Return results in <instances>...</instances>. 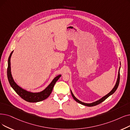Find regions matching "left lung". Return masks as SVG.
Here are the masks:
<instances>
[{"label":"left lung","instance_id":"1","mask_svg":"<svg viewBox=\"0 0 130 130\" xmlns=\"http://www.w3.org/2000/svg\"><path fill=\"white\" fill-rule=\"evenodd\" d=\"M120 64H121V63H120ZM120 70H119V71H118V74L117 80V82H116V84H115V87H114V88H113V89H112L111 91L109 93H108V94H107V95H106L105 96L103 97L102 98H101V99H99V100L96 101H95V102L92 103H91V104H87V103H84L82 102V101H80V100H78L76 98H75V97L74 96V94H73V93H72V91L71 90V94H72V97H73V99H74L76 101V102H77L78 103L80 104H82V105H84V106H88V107H92V106H96V105H98V104H99L101 103L102 102H103V101H104V100H105L107 98H108V97H109L110 95H111L112 94H113V93L115 92L116 90H117V88H118V85H119L120 80Z\"/></svg>","mask_w":130,"mask_h":130}]
</instances>
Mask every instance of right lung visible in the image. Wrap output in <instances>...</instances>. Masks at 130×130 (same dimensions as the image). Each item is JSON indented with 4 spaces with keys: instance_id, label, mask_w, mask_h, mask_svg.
I'll return each mask as SVG.
<instances>
[{
    "instance_id": "1",
    "label": "right lung",
    "mask_w": 130,
    "mask_h": 130,
    "mask_svg": "<svg viewBox=\"0 0 130 130\" xmlns=\"http://www.w3.org/2000/svg\"><path fill=\"white\" fill-rule=\"evenodd\" d=\"M13 51L10 53L8 59V67H7V77L10 86L14 90V91L18 93L20 96L24 100L30 103H37L47 99L51 94L55 84L61 76L59 75L54 78L49 85L42 91L38 93H32L22 89L14 81L10 71V57Z\"/></svg>"
}]
</instances>
